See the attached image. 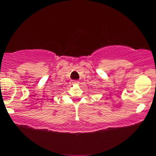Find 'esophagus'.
Wrapping results in <instances>:
<instances>
[{
    "instance_id": "obj_1",
    "label": "esophagus",
    "mask_w": 156,
    "mask_h": 156,
    "mask_svg": "<svg viewBox=\"0 0 156 156\" xmlns=\"http://www.w3.org/2000/svg\"><path fill=\"white\" fill-rule=\"evenodd\" d=\"M72 83H73V84H79L80 82H79L78 80H74V81H72Z\"/></svg>"
}]
</instances>
